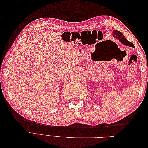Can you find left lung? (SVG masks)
Returning a JSON list of instances; mask_svg holds the SVG:
<instances>
[{"mask_svg":"<svg viewBox=\"0 0 148 148\" xmlns=\"http://www.w3.org/2000/svg\"><path fill=\"white\" fill-rule=\"evenodd\" d=\"M112 36L114 38H115L116 39H118L121 43L123 44V45L135 48V46L133 45V44L131 42L128 41L126 39V38L124 36L122 33H121L120 31L118 30L112 31Z\"/></svg>","mask_w":148,"mask_h":148,"instance_id":"8db88e82","label":"left lung"}]
</instances>
